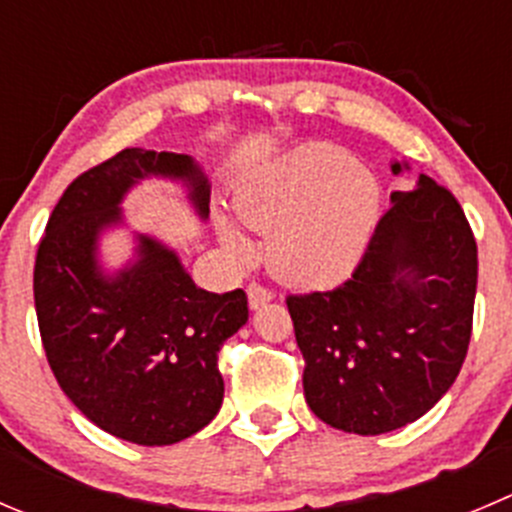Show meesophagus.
Masks as SVG:
<instances>
[{
	"label": "esophagus",
	"instance_id": "obj_1",
	"mask_svg": "<svg viewBox=\"0 0 512 512\" xmlns=\"http://www.w3.org/2000/svg\"><path fill=\"white\" fill-rule=\"evenodd\" d=\"M247 300H250L252 310H260L262 305H267L272 300V290L260 285V282H252V285H247Z\"/></svg>",
	"mask_w": 512,
	"mask_h": 512
}]
</instances>
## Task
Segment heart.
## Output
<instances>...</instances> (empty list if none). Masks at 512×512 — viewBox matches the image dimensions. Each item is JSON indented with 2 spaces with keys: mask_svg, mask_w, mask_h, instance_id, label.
Instances as JSON below:
<instances>
[{
  "mask_svg": "<svg viewBox=\"0 0 512 512\" xmlns=\"http://www.w3.org/2000/svg\"><path fill=\"white\" fill-rule=\"evenodd\" d=\"M380 207L375 175L345 150L322 142L272 162L235 197L240 220L270 237L272 272L302 287H330L355 272ZM217 232L232 255H252V242L227 217H217Z\"/></svg>",
  "mask_w": 512,
  "mask_h": 512,
  "instance_id": "obj_1",
  "label": "heart"
}]
</instances>
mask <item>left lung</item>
<instances>
[{"mask_svg":"<svg viewBox=\"0 0 512 512\" xmlns=\"http://www.w3.org/2000/svg\"><path fill=\"white\" fill-rule=\"evenodd\" d=\"M475 285L478 245L453 192L428 175L393 192L350 280L287 297L312 413L355 435L423 418L468 355Z\"/></svg>","mask_w":512,"mask_h":512,"instance_id":"left-lung-1","label":"left lung"}]
</instances>
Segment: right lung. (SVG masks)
<instances>
[{"mask_svg":"<svg viewBox=\"0 0 512 512\" xmlns=\"http://www.w3.org/2000/svg\"><path fill=\"white\" fill-rule=\"evenodd\" d=\"M145 177L182 180L200 217L210 215V182L192 157L117 152L82 172L49 215L34 307L49 367L82 415L127 443L172 445L220 410L217 352L247 322V295L202 290L175 250L147 235L132 265L104 275L99 232L122 222L119 202Z\"/></svg>","mask_w":512,"mask_h":512,"instance_id":"add662e5","label":"right lung"}]
</instances>
